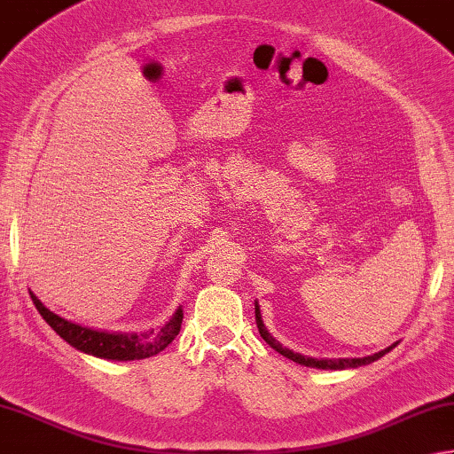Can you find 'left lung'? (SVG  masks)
<instances>
[{
	"label": "left lung",
	"instance_id": "left-lung-1",
	"mask_svg": "<svg viewBox=\"0 0 454 454\" xmlns=\"http://www.w3.org/2000/svg\"><path fill=\"white\" fill-rule=\"evenodd\" d=\"M254 316H256V325H258V331H261V337L266 340L268 345H270L274 350H278V353L286 358L294 360V363L298 364H303V366H311V368H321V370H345V368H358V366H364V364H370L374 363V360L382 358L386 353H390V350L397 345H390L387 348L380 350V353H374L370 356H363V358H313V356H303L300 353H294L292 348H286L282 347L280 340H276L270 331L266 329L264 321H262V316H261V305H258V301H254Z\"/></svg>",
	"mask_w": 454,
	"mask_h": 454
}]
</instances>
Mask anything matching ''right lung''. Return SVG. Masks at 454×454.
<instances>
[{
    "mask_svg": "<svg viewBox=\"0 0 454 454\" xmlns=\"http://www.w3.org/2000/svg\"><path fill=\"white\" fill-rule=\"evenodd\" d=\"M29 294L35 308L39 309L43 319L49 323V325L57 331V335L67 340L70 347L80 350V353L107 360H141L159 355L160 350L168 347L176 339V335H178L184 319V311L182 308H178L174 311L170 321L164 323V327L160 331L109 333L64 319L46 308L33 292Z\"/></svg>",
    "mask_w": 454,
    "mask_h": 454,
    "instance_id": "obj_1",
    "label": "right lung"
}]
</instances>
